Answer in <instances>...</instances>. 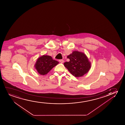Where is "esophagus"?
Returning <instances> with one entry per match:
<instances>
[{
    "label": "esophagus",
    "instance_id": "esophagus-1",
    "mask_svg": "<svg viewBox=\"0 0 125 125\" xmlns=\"http://www.w3.org/2000/svg\"><path fill=\"white\" fill-rule=\"evenodd\" d=\"M59 62H61V63H63V62H64V61L63 60H62V59H61V60H59Z\"/></svg>",
    "mask_w": 125,
    "mask_h": 125
}]
</instances>
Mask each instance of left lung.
<instances>
[{
	"label": "left lung",
	"instance_id": "obj_1",
	"mask_svg": "<svg viewBox=\"0 0 125 125\" xmlns=\"http://www.w3.org/2000/svg\"><path fill=\"white\" fill-rule=\"evenodd\" d=\"M67 58L70 61L65 62L64 65L75 77H82L91 69V62L85 54L82 52L74 51Z\"/></svg>",
	"mask_w": 125,
	"mask_h": 125
}]
</instances>
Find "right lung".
<instances>
[{"label": "right lung", "instance_id": "obj_1", "mask_svg": "<svg viewBox=\"0 0 125 125\" xmlns=\"http://www.w3.org/2000/svg\"><path fill=\"white\" fill-rule=\"evenodd\" d=\"M58 63V62L53 60L51 56L43 55L38 58L34 66L40 74L44 75Z\"/></svg>", "mask_w": 125, "mask_h": 125}]
</instances>
